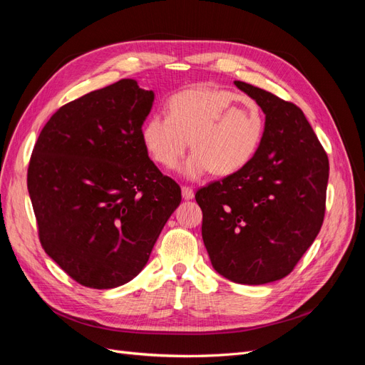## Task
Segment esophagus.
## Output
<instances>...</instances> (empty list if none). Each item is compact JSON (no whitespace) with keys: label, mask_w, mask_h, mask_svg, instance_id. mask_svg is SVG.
<instances>
[{"label":"esophagus","mask_w":365,"mask_h":365,"mask_svg":"<svg viewBox=\"0 0 365 365\" xmlns=\"http://www.w3.org/2000/svg\"><path fill=\"white\" fill-rule=\"evenodd\" d=\"M181 192H182V197H184V200H193L195 192H193L192 187L182 185V187H181Z\"/></svg>","instance_id":"34e87169"}]
</instances>
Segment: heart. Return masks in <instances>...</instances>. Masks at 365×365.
<instances>
[{
	"instance_id": "obj_1",
	"label": "heart",
	"mask_w": 365,
	"mask_h": 365,
	"mask_svg": "<svg viewBox=\"0 0 365 365\" xmlns=\"http://www.w3.org/2000/svg\"><path fill=\"white\" fill-rule=\"evenodd\" d=\"M264 115L256 101L228 90L190 88L173 94L168 114L149 115L141 138L153 161L173 169L189 146L182 164L187 178L233 175L251 163L262 145Z\"/></svg>"
}]
</instances>
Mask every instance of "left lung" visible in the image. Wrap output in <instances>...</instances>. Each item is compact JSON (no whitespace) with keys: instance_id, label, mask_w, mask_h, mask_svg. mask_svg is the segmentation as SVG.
Segmentation results:
<instances>
[{"instance_id":"1","label":"left lung","mask_w":365,"mask_h":365,"mask_svg":"<svg viewBox=\"0 0 365 365\" xmlns=\"http://www.w3.org/2000/svg\"><path fill=\"white\" fill-rule=\"evenodd\" d=\"M267 115L256 157L196 192L213 268L240 284L286 277L323 225L329 160L300 108L235 81Z\"/></svg>"}]
</instances>
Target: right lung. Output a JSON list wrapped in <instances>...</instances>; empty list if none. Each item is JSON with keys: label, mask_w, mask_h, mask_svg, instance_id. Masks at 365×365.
Returning a JSON list of instances; mask_svg holds the SVG:
<instances>
[{"label": "right lung", "mask_w": 365, "mask_h": 365, "mask_svg": "<svg viewBox=\"0 0 365 365\" xmlns=\"http://www.w3.org/2000/svg\"><path fill=\"white\" fill-rule=\"evenodd\" d=\"M152 102L121 79L61 106L33 148L27 187L41 245L86 288L134 279L181 202L141 138Z\"/></svg>", "instance_id": "1"}]
</instances>
